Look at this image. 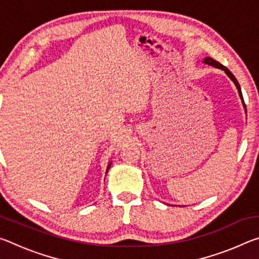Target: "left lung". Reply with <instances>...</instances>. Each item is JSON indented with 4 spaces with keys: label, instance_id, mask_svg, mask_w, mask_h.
<instances>
[{
    "label": "left lung",
    "instance_id": "obj_1",
    "mask_svg": "<svg viewBox=\"0 0 259 259\" xmlns=\"http://www.w3.org/2000/svg\"><path fill=\"white\" fill-rule=\"evenodd\" d=\"M204 63L205 64H209V65H211V66H213V67H217V68H221V69H223V71H225V73L227 74V75L230 76V78L232 81L234 82V84L236 85V88H238V91H239V95H240V97H241V99H242V103H243V106L245 107V104H244V100H243V97H242V93H241V88H240V84H239V82H238V80H236L235 78V76L233 75V74H232L231 72H230V69L229 68H226L224 65H222L221 63H218L217 60H214V59H212L211 57H208V58H205L204 60Z\"/></svg>",
    "mask_w": 259,
    "mask_h": 259
}]
</instances>
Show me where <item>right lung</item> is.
<instances>
[{
	"label": "right lung",
	"instance_id": "right-lung-1",
	"mask_svg": "<svg viewBox=\"0 0 259 259\" xmlns=\"http://www.w3.org/2000/svg\"><path fill=\"white\" fill-rule=\"evenodd\" d=\"M109 166H111V163H109V164H108V166H107V170L109 169Z\"/></svg>",
	"mask_w": 259,
	"mask_h": 259
}]
</instances>
